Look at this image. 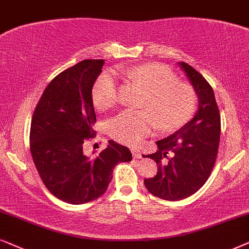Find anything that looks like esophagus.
I'll list each match as a JSON object with an SVG mask.
<instances>
[{
	"label": "esophagus",
	"mask_w": 249,
	"mask_h": 249,
	"mask_svg": "<svg viewBox=\"0 0 249 249\" xmlns=\"http://www.w3.org/2000/svg\"><path fill=\"white\" fill-rule=\"evenodd\" d=\"M132 156H133L134 159H139V158L142 157L141 152L139 151V150H137V149H132Z\"/></svg>",
	"instance_id": "esophagus-1"
}]
</instances>
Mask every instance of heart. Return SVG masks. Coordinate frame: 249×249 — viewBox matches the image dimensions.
<instances>
[{
	"instance_id": "1",
	"label": "heart",
	"mask_w": 249,
	"mask_h": 249,
	"mask_svg": "<svg viewBox=\"0 0 249 249\" xmlns=\"http://www.w3.org/2000/svg\"><path fill=\"white\" fill-rule=\"evenodd\" d=\"M126 75L145 91L141 108L126 110L109 122L108 131L115 140L137 145L156 127L173 131L183 126L196 108V93L191 86L178 83L177 76L163 66L147 64L128 69ZM93 104L107 110L117 101V81L110 71L99 76L92 89Z\"/></svg>"
}]
</instances>
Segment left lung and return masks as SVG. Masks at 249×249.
Here are the masks:
<instances>
[{"instance_id": "1", "label": "left lung", "mask_w": 249, "mask_h": 249, "mask_svg": "<svg viewBox=\"0 0 249 249\" xmlns=\"http://www.w3.org/2000/svg\"><path fill=\"white\" fill-rule=\"evenodd\" d=\"M198 97V109L190 121L170 137L156 142L158 150L149 157L157 163V174L145 178L154 196L181 200L205 184L216 159L221 133L220 112L214 91L196 69L178 62Z\"/></svg>"}]
</instances>
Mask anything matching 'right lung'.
<instances>
[{"mask_svg":"<svg viewBox=\"0 0 249 249\" xmlns=\"http://www.w3.org/2000/svg\"><path fill=\"white\" fill-rule=\"evenodd\" d=\"M105 60H83L50 82L31 124V152L43 183L65 203L81 205L105 194L116 164L131 161L125 145L109 140L98 157L83 152L93 138L95 111L92 89Z\"/></svg>","mask_w":249,"mask_h":249,"instance_id":"obj_1","label":"right lung"}]
</instances>
